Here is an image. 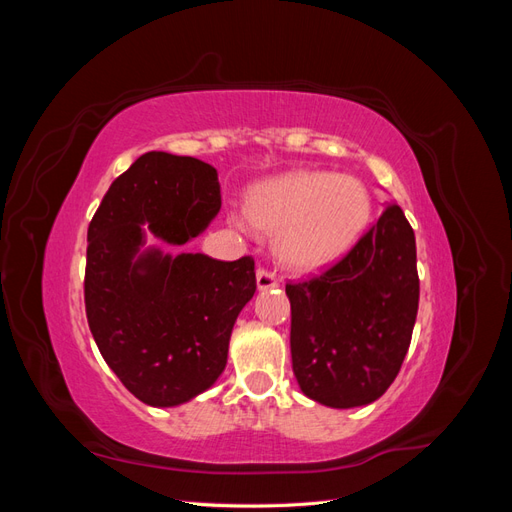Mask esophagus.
<instances>
[{
	"instance_id": "34e87169",
	"label": "esophagus",
	"mask_w": 512,
	"mask_h": 512,
	"mask_svg": "<svg viewBox=\"0 0 512 512\" xmlns=\"http://www.w3.org/2000/svg\"><path fill=\"white\" fill-rule=\"evenodd\" d=\"M277 284H280V282H277L275 273H269L265 269H258V273H256V286H258V290H271Z\"/></svg>"
}]
</instances>
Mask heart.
Segmentation results:
<instances>
[{"mask_svg": "<svg viewBox=\"0 0 512 512\" xmlns=\"http://www.w3.org/2000/svg\"><path fill=\"white\" fill-rule=\"evenodd\" d=\"M374 203L365 183L331 170H292L252 185L245 213H230L239 230L275 235V256L297 273H312L348 256L363 239Z\"/></svg>", "mask_w": 512, "mask_h": 512, "instance_id": "obj_1", "label": "heart"}]
</instances>
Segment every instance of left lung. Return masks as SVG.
I'll return each mask as SVG.
<instances>
[{
  "label": "left lung",
  "mask_w": 512,
  "mask_h": 512,
  "mask_svg": "<svg viewBox=\"0 0 512 512\" xmlns=\"http://www.w3.org/2000/svg\"><path fill=\"white\" fill-rule=\"evenodd\" d=\"M286 294L303 395L339 410L374 404L397 378L416 322V241L404 211L386 203L348 256Z\"/></svg>",
  "instance_id": "left-lung-1"
}]
</instances>
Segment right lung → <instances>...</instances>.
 <instances>
[{
  "label": "right lung",
  "mask_w": 512,
  "mask_h": 512,
  "mask_svg": "<svg viewBox=\"0 0 512 512\" xmlns=\"http://www.w3.org/2000/svg\"><path fill=\"white\" fill-rule=\"evenodd\" d=\"M218 170L149 151L119 175L87 230L85 309L106 365L143 404L175 408L215 384L256 292L254 260L170 254L220 213Z\"/></svg>",
  "instance_id": "add662e5"
}]
</instances>
